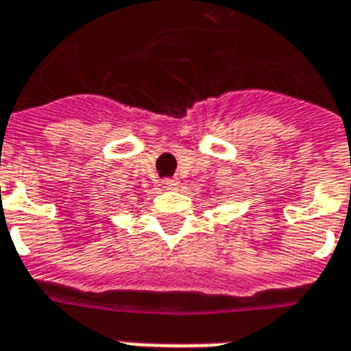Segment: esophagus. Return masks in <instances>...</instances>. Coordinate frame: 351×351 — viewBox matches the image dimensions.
<instances>
[{
	"label": "esophagus",
	"mask_w": 351,
	"mask_h": 351,
	"mask_svg": "<svg viewBox=\"0 0 351 351\" xmlns=\"http://www.w3.org/2000/svg\"><path fill=\"white\" fill-rule=\"evenodd\" d=\"M161 186H163V190H176V188L180 186V182H178L176 178H165V180L161 182Z\"/></svg>",
	"instance_id": "obj_1"
}]
</instances>
